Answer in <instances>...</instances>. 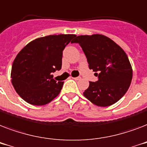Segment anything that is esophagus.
Wrapping results in <instances>:
<instances>
[{
	"instance_id": "1",
	"label": "esophagus",
	"mask_w": 147,
	"mask_h": 147,
	"mask_svg": "<svg viewBox=\"0 0 147 147\" xmlns=\"http://www.w3.org/2000/svg\"><path fill=\"white\" fill-rule=\"evenodd\" d=\"M71 78H73V79H75V80L78 81V80H80L81 77H76V78H74V77H71Z\"/></svg>"
}]
</instances>
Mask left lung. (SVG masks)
<instances>
[{"instance_id":"8db88e82","label":"left lung","mask_w":147,"mask_h":147,"mask_svg":"<svg viewBox=\"0 0 147 147\" xmlns=\"http://www.w3.org/2000/svg\"><path fill=\"white\" fill-rule=\"evenodd\" d=\"M71 42L80 45L89 69L99 72L98 81L89 82L84 96L99 107L117 102L127 92L133 77L132 66L123 49L101 34L78 36Z\"/></svg>"}]
</instances>
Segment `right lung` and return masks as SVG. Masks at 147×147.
<instances>
[{
	"label": "right lung",
	"instance_id": "obj_1",
	"mask_svg": "<svg viewBox=\"0 0 147 147\" xmlns=\"http://www.w3.org/2000/svg\"><path fill=\"white\" fill-rule=\"evenodd\" d=\"M75 36L59 34L37 38L17 54L10 78L22 99L32 105L42 106L59 95L64 82L55 81L52 72L61 69L62 51Z\"/></svg>",
	"mask_w": 147,
	"mask_h": 147
}]
</instances>
